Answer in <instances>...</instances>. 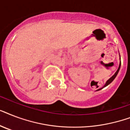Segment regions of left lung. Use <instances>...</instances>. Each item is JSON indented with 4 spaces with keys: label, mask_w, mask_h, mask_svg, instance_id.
I'll list each match as a JSON object with an SVG mask.
<instances>
[{
    "label": "left lung",
    "mask_w": 130,
    "mask_h": 130,
    "mask_svg": "<svg viewBox=\"0 0 130 130\" xmlns=\"http://www.w3.org/2000/svg\"><path fill=\"white\" fill-rule=\"evenodd\" d=\"M120 67H121V61H120V63H119V68H118V69H117V71L115 72V74H114V75H113V76H112V77H111V78H109V79H108V80H107V82H106V84H105V86H103V88H101L99 89V90H101V89H103V88H105V87H106V86H107L109 85V84H111V82H112L113 81V80H114V79H115V77H116V76H117V73H118V72H119V69H120Z\"/></svg>",
    "instance_id": "left-lung-1"
}]
</instances>
